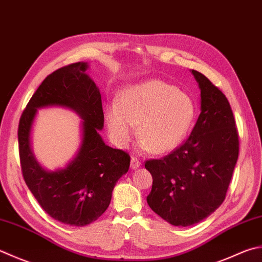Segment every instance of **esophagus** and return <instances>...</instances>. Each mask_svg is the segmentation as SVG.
Returning <instances> with one entry per match:
<instances>
[{"instance_id":"34e87169","label":"esophagus","mask_w":262,"mask_h":262,"mask_svg":"<svg viewBox=\"0 0 262 262\" xmlns=\"http://www.w3.org/2000/svg\"><path fill=\"white\" fill-rule=\"evenodd\" d=\"M141 166V162L137 159V157H132L131 159V169L132 170H137Z\"/></svg>"}]
</instances>
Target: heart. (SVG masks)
<instances>
[{
  "instance_id": "heart-1",
  "label": "heart",
  "mask_w": 262,
  "mask_h": 262,
  "mask_svg": "<svg viewBox=\"0 0 262 262\" xmlns=\"http://www.w3.org/2000/svg\"><path fill=\"white\" fill-rule=\"evenodd\" d=\"M195 103L189 95L162 81H149L127 88L118 105L106 107V122L112 140L126 147L136 135L144 147L162 154L186 139L195 118Z\"/></svg>"
}]
</instances>
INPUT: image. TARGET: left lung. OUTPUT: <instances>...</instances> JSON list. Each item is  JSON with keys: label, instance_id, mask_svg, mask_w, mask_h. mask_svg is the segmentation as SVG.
<instances>
[{"label": "left lung", "instance_id": "obj_1", "mask_svg": "<svg viewBox=\"0 0 262 262\" xmlns=\"http://www.w3.org/2000/svg\"><path fill=\"white\" fill-rule=\"evenodd\" d=\"M201 90V114L190 136L161 160H148L152 177L147 203L173 226L200 223L219 208L238 159V132L223 91L191 70Z\"/></svg>", "mask_w": 262, "mask_h": 262}]
</instances>
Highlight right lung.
Wrapping results in <instances>:
<instances>
[{"label": "right lung", "instance_id": "right-lung-1", "mask_svg": "<svg viewBox=\"0 0 262 262\" xmlns=\"http://www.w3.org/2000/svg\"><path fill=\"white\" fill-rule=\"evenodd\" d=\"M88 62L61 67L46 77L19 121L18 142L25 182L42 209L62 224L83 227L107 210L118 179L130 166V156L103 142L101 95L86 74ZM59 105L82 118L81 145L65 167L48 171L31 149V127L37 110Z\"/></svg>", "mask_w": 262, "mask_h": 262}]
</instances>
